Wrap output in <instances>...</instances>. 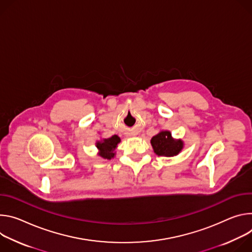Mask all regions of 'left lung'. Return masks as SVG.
Wrapping results in <instances>:
<instances>
[{
	"label": "left lung",
	"instance_id": "left-lung-1",
	"mask_svg": "<svg viewBox=\"0 0 252 252\" xmlns=\"http://www.w3.org/2000/svg\"><path fill=\"white\" fill-rule=\"evenodd\" d=\"M151 145L158 156L170 157L177 155L181 151L183 142L181 140H173L169 131H161L152 137Z\"/></svg>",
	"mask_w": 252,
	"mask_h": 252
}]
</instances>
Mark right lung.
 Instances as JSON below:
<instances>
[{
	"label": "right lung",
	"instance_id": "add662e5",
	"mask_svg": "<svg viewBox=\"0 0 252 252\" xmlns=\"http://www.w3.org/2000/svg\"><path fill=\"white\" fill-rule=\"evenodd\" d=\"M119 142L120 138L117 135H113L108 139H104L101 142H98L97 148L100 150V156L105 159H111L112 157H114V150Z\"/></svg>",
	"mask_w": 252,
	"mask_h": 252
}]
</instances>
